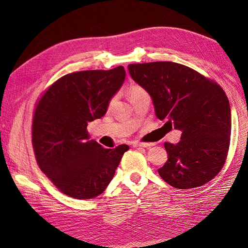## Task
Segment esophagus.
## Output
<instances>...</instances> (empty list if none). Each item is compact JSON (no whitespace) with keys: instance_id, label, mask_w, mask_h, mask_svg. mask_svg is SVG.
I'll use <instances>...</instances> for the list:
<instances>
[{"instance_id":"34e87169","label":"esophagus","mask_w":248,"mask_h":248,"mask_svg":"<svg viewBox=\"0 0 248 248\" xmlns=\"http://www.w3.org/2000/svg\"><path fill=\"white\" fill-rule=\"evenodd\" d=\"M133 147H140V148H148L150 146H153L151 142H139V141H134L132 142Z\"/></svg>"}]
</instances>
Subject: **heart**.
I'll return each instance as SVG.
<instances>
[{"label": "heart", "mask_w": 248, "mask_h": 248, "mask_svg": "<svg viewBox=\"0 0 248 248\" xmlns=\"http://www.w3.org/2000/svg\"><path fill=\"white\" fill-rule=\"evenodd\" d=\"M145 94H147V92L145 91V89L141 88L139 85H132L128 89V96H129L130 99L134 98V97H138V96H140V95H145ZM115 101H116V96H114V97H112V98H110V100L108 102V107H111L112 104H114Z\"/></svg>", "instance_id": "obj_1"}]
</instances>
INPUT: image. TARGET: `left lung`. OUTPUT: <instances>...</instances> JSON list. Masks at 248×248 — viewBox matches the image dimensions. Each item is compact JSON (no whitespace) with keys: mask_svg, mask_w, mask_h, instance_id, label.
<instances>
[{"mask_svg":"<svg viewBox=\"0 0 248 248\" xmlns=\"http://www.w3.org/2000/svg\"><path fill=\"white\" fill-rule=\"evenodd\" d=\"M132 79L151 96L155 115L181 130L164 142L168 161L158 170L170 186L190 189L208 183L226 162L231 137L228 97L215 81L174 62L130 64Z\"/></svg>","mask_w":248,"mask_h":248,"instance_id":"1","label":"left lung"}]
</instances>
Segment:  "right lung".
Segmentation results:
<instances>
[{"label": "right lung", "mask_w": 248, "mask_h": 248, "mask_svg": "<svg viewBox=\"0 0 248 248\" xmlns=\"http://www.w3.org/2000/svg\"><path fill=\"white\" fill-rule=\"evenodd\" d=\"M123 66L110 70L66 74L36 104L32 144L40 170L66 196L93 199L107 188L129 149H106L88 140L87 126L106 115L108 102L123 85Z\"/></svg>", "instance_id": "1"}]
</instances>
